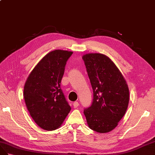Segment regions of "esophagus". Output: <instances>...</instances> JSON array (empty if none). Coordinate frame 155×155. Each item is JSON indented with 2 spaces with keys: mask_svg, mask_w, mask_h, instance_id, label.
I'll use <instances>...</instances> for the list:
<instances>
[{
  "mask_svg": "<svg viewBox=\"0 0 155 155\" xmlns=\"http://www.w3.org/2000/svg\"><path fill=\"white\" fill-rule=\"evenodd\" d=\"M78 105H79V103H78V102H77V101H75V102L73 103L74 108H77L78 107Z\"/></svg>",
  "mask_w": 155,
  "mask_h": 155,
  "instance_id": "34e87169",
  "label": "esophagus"
}]
</instances>
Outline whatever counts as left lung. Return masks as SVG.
I'll list each match as a JSON object with an SVG mask.
<instances>
[{
  "instance_id": "8db88e82",
  "label": "left lung",
  "mask_w": 155,
  "mask_h": 155,
  "mask_svg": "<svg viewBox=\"0 0 155 155\" xmlns=\"http://www.w3.org/2000/svg\"><path fill=\"white\" fill-rule=\"evenodd\" d=\"M92 87L94 98L84 109L87 125L99 133L112 130L124 116L129 101L127 82L116 65L99 53L82 56Z\"/></svg>"
}]
</instances>
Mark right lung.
<instances>
[{"instance_id": "obj_1", "label": "right lung", "mask_w": 155, "mask_h": 155, "mask_svg": "<svg viewBox=\"0 0 155 155\" xmlns=\"http://www.w3.org/2000/svg\"><path fill=\"white\" fill-rule=\"evenodd\" d=\"M73 52L48 53L30 73L24 87V99L31 117L46 130L60 127L71 110L60 87L66 63Z\"/></svg>"}]
</instances>
